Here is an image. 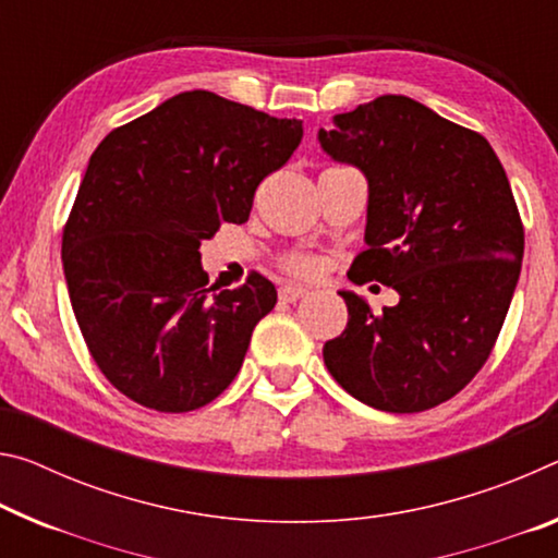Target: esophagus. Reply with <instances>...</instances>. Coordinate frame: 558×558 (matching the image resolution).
I'll return each instance as SVG.
<instances>
[{
  "instance_id": "1",
  "label": "esophagus",
  "mask_w": 558,
  "mask_h": 558,
  "mask_svg": "<svg viewBox=\"0 0 558 558\" xmlns=\"http://www.w3.org/2000/svg\"><path fill=\"white\" fill-rule=\"evenodd\" d=\"M278 295H280V300H286V303H295V300L307 295V288H303V286H282L278 290Z\"/></svg>"
}]
</instances>
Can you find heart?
Returning <instances> with one entry per match:
<instances>
[{
    "instance_id": "heart-1",
    "label": "heart",
    "mask_w": 558,
    "mask_h": 558,
    "mask_svg": "<svg viewBox=\"0 0 558 558\" xmlns=\"http://www.w3.org/2000/svg\"><path fill=\"white\" fill-rule=\"evenodd\" d=\"M282 265H286L288 272H293L298 278H315L323 268V263L313 258V255H290Z\"/></svg>"
}]
</instances>
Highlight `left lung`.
<instances>
[{"instance_id": "8db88e82", "label": "left lung", "mask_w": 558, "mask_h": 558, "mask_svg": "<svg viewBox=\"0 0 558 558\" xmlns=\"http://www.w3.org/2000/svg\"><path fill=\"white\" fill-rule=\"evenodd\" d=\"M320 129L323 151L367 179L365 243L350 280L400 303L375 315L340 290L348 327L323 348L342 390L410 414L464 390L499 338L524 258L514 193L482 134L410 96H377Z\"/></svg>"}]
</instances>
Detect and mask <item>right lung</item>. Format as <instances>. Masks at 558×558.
Returning <instances> with one entry per match:
<instances>
[{
  "label": "right lung",
  "mask_w": 558,
  "mask_h": 558,
  "mask_svg": "<svg viewBox=\"0 0 558 558\" xmlns=\"http://www.w3.org/2000/svg\"><path fill=\"white\" fill-rule=\"evenodd\" d=\"M303 138L214 92H183L106 136L64 226L61 263L78 330L104 377L156 412H191L233 383L253 327L278 303L251 272L208 288L201 243L245 223L265 175Z\"/></svg>",
  "instance_id": "right-lung-1"
}]
</instances>
